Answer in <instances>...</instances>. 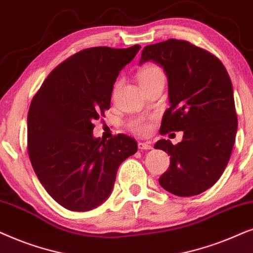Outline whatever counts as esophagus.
<instances>
[{"label":"esophagus","instance_id":"1","mask_svg":"<svg viewBox=\"0 0 253 253\" xmlns=\"http://www.w3.org/2000/svg\"><path fill=\"white\" fill-rule=\"evenodd\" d=\"M151 144L149 142H139V149L141 150H149L151 149Z\"/></svg>","mask_w":253,"mask_h":253}]
</instances>
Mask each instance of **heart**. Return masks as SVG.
<instances>
[{"label": "heart", "instance_id": "b5f03b06", "mask_svg": "<svg viewBox=\"0 0 253 253\" xmlns=\"http://www.w3.org/2000/svg\"><path fill=\"white\" fill-rule=\"evenodd\" d=\"M139 81L141 85L155 82V81H164L166 82V75L160 67L155 65H148L143 67L139 72ZM130 127L134 132L137 134H147L149 130V126L143 120H135L130 124Z\"/></svg>", "mask_w": 253, "mask_h": 253}]
</instances>
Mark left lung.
Masks as SVG:
<instances>
[{"label":"left lung","instance_id":"1","mask_svg":"<svg viewBox=\"0 0 253 253\" xmlns=\"http://www.w3.org/2000/svg\"><path fill=\"white\" fill-rule=\"evenodd\" d=\"M149 60L163 67L169 84L170 107L160 133H184L177 144L166 139L155 144L170 155L158 181L178 197L200 194L220 179L234 148L237 114L230 77L216 56L185 40L146 46L140 65Z\"/></svg>","mask_w":253,"mask_h":253}]
</instances>
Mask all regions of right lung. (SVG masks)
Returning a JSON list of instances; mask_svg holds the SVG:
<instances>
[{
    "label": "right lung",
    "instance_id": "1",
    "mask_svg": "<svg viewBox=\"0 0 253 253\" xmlns=\"http://www.w3.org/2000/svg\"><path fill=\"white\" fill-rule=\"evenodd\" d=\"M141 48L91 47L47 76L28 114V153L50 197L73 211L98 207L112 192L118 168L136 153L133 137H93V121L110 109L120 70Z\"/></svg>",
    "mask_w": 253,
    "mask_h": 253
}]
</instances>
